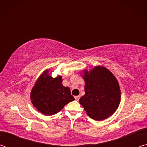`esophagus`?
<instances>
[{
    "instance_id": "obj_1",
    "label": "esophagus",
    "mask_w": 147,
    "mask_h": 147,
    "mask_svg": "<svg viewBox=\"0 0 147 147\" xmlns=\"http://www.w3.org/2000/svg\"><path fill=\"white\" fill-rule=\"evenodd\" d=\"M74 98H75V100H76L78 101L79 99H80V96H74Z\"/></svg>"
}]
</instances>
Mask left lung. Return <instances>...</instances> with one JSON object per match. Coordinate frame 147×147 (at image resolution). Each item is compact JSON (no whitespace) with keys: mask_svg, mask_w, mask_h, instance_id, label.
I'll use <instances>...</instances> for the list:
<instances>
[{"mask_svg":"<svg viewBox=\"0 0 147 147\" xmlns=\"http://www.w3.org/2000/svg\"><path fill=\"white\" fill-rule=\"evenodd\" d=\"M85 94L80 103L92 119L100 121L115 112L121 101L118 82L110 71L101 66L84 72Z\"/></svg>","mask_w":147,"mask_h":147,"instance_id":"left-lung-1","label":"left lung"}]
</instances>
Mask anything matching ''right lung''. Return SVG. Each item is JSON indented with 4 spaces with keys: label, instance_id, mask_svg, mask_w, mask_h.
<instances>
[{
    "label": "right lung",
    "instance_id": "right-lung-1",
    "mask_svg": "<svg viewBox=\"0 0 147 147\" xmlns=\"http://www.w3.org/2000/svg\"><path fill=\"white\" fill-rule=\"evenodd\" d=\"M44 72L32 89L30 98L34 106L46 115L59 112L67 104L74 100L70 89L62 85L61 76L53 78Z\"/></svg>",
    "mask_w": 147,
    "mask_h": 147
}]
</instances>
